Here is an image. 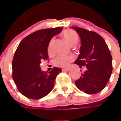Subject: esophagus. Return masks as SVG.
<instances>
[{"mask_svg": "<svg viewBox=\"0 0 121 121\" xmlns=\"http://www.w3.org/2000/svg\"><path fill=\"white\" fill-rule=\"evenodd\" d=\"M70 68H63V69H62L63 72H65V71H67V72H68V71H70Z\"/></svg>", "mask_w": 121, "mask_h": 121, "instance_id": "34e87169", "label": "esophagus"}]
</instances>
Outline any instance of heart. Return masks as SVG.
Segmentation results:
<instances>
[{"label":"heart","mask_w":121,"mask_h":121,"mask_svg":"<svg viewBox=\"0 0 121 121\" xmlns=\"http://www.w3.org/2000/svg\"><path fill=\"white\" fill-rule=\"evenodd\" d=\"M63 36L65 39L66 41L70 46L72 44H76L77 43L78 38L77 35L75 32L72 31H66L63 33ZM53 39H51L49 42L48 46V52L49 54H51L52 51V46H53ZM73 56H60L57 57L54 60V64L55 66H61V67H67L69 66L70 63L73 60Z\"/></svg>","instance_id":"obj_1"}]
</instances>
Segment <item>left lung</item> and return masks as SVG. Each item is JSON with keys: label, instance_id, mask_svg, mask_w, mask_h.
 Instances as JSON below:
<instances>
[{"label": "left lung", "instance_id": "8db88e82", "mask_svg": "<svg viewBox=\"0 0 121 121\" xmlns=\"http://www.w3.org/2000/svg\"><path fill=\"white\" fill-rule=\"evenodd\" d=\"M81 39L80 55L75 61L86 70L75 81L78 89L88 94L99 93L105 88L112 72V59L105 41L99 34L78 27H72ZM81 67V66H80Z\"/></svg>", "mask_w": 121, "mask_h": 121}]
</instances>
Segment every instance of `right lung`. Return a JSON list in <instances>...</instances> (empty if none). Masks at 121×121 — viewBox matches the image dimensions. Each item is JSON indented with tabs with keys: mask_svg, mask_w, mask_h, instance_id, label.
I'll return each mask as SVG.
<instances>
[{
	"mask_svg": "<svg viewBox=\"0 0 121 121\" xmlns=\"http://www.w3.org/2000/svg\"><path fill=\"white\" fill-rule=\"evenodd\" d=\"M62 29L61 27L41 29L24 38L18 46L12 60V78L19 91L26 97L39 99L53 89L61 70L55 67L47 73L42 71L40 63L48 59L49 42Z\"/></svg>",
	"mask_w": 121,
	"mask_h": 121,
	"instance_id": "1",
	"label": "right lung"
}]
</instances>
